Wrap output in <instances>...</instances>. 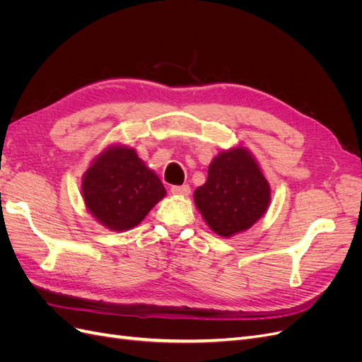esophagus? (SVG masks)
<instances>
[{"label":"esophagus","mask_w":362,"mask_h":362,"mask_svg":"<svg viewBox=\"0 0 362 362\" xmlns=\"http://www.w3.org/2000/svg\"><path fill=\"white\" fill-rule=\"evenodd\" d=\"M170 192H172L173 194L187 196V194L190 193V187H189L187 184H184V185H172V187H170Z\"/></svg>","instance_id":"obj_1"}]
</instances>
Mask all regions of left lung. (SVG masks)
Returning a JSON list of instances; mask_svg holds the SVG:
<instances>
[{
	"label": "left lung",
	"mask_w": 362,
	"mask_h": 362,
	"mask_svg": "<svg viewBox=\"0 0 362 362\" xmlns=\"http://www.w3.org/2000/svg\"><path fill=\"white\" fill-rule=\"evenodd\" d=\"M269 202V182L245 148L221 152L208 166L206 182L194 192L206 225L222 237L250 228L264 216Z\"/></svg>",
	"instance_id": "8db88e82"
}]
</instances>
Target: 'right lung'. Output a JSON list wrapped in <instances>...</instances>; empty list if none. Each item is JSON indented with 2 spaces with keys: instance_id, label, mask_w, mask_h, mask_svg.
<instances>
[{
  "instance_id": "add662e5",
  "label": "right lung",
  "mask_w": 362,
  "mask_h": 362,
  "mask_svg": "<svg viewBox=\"0 0 362 362\" xmlns=\"http://www.w3.org/2000/svg\"><path fill=\"white\" fill-rule=\"evenodd\" d=\"M164 194L160 178L127 146L104 151L84 173L86 206L113 231L139 225Z\"/></svg>"
}]
</instances>
